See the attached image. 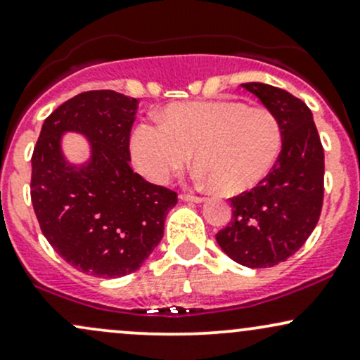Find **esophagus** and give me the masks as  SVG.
Here are the masks:
<instances>
[{"instance_id":"1","label":"esophagus","mask_w":360,"mask_h":360,"mask_svg":"<svg viewBox=\"0 0 360 360\" xmlns=\"http://www.w3.org/2000/svg\"><path fill=\"white\" fill-rule=\"evenodd\" d=\"M181 200H192V202H202L204 197L200 195H194V194H180Z\"/></svg>"}]
</instances>
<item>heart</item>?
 <instances>
[{"label": "heart", "mask_w": 360, "mask_h": 360, "mask_svg": "<svg viewBox=\"0 0 360 360\" xmlns=\"http://www.w3.org/2000/svg\"><path fill=\"white\" fill-rule=\"evenodd\" d=\"M283 142L280 120L262 106L238 101L173 104L163 122L142 123L132 135L135 166L165 181L191 161L223 194H240L264 179Z\"/></svg>", "instance_id": "b5f03b06"}]
</instances>
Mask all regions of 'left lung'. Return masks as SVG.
I'll return each instance as SVG.
<instances>
[{
	"label": "left lung",
	"mask_w": 360,
	"mask_h": 360,
	"mask_svg": "<svg viewBox=\"0 0 360 360\" xmlns=\"http://www.w3.org/2000/svg\"><path fill=\"white\" fill-rule=\"evenodd\" d=\"M276 115L281 153L252 191L231 197L233 216L216 240L228 257L247 268H271L304 245L321 214L324 150L307 104L268 84H242Z\"/></svg>",
	"instance_id": "left-lung-1"
}]
</instances>
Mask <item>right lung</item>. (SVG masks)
I'll use <instances>...</instances> for the list:
<instances>
[{"label":"right lung","instance_id":"obj_1","mask_svg":"<svg viewBox=\"0 0 360 360\" xmlns=\"http://www.w3.org/2000/svg\"><path fill=\"white\" fill-rule=\"evenodd\" d=\"M139 101L117 91H87L44 120L32 154L30 199L41 231L79 271L120 278L137 271L163 238L176 192L149 184L130 168V130ZM84 133L87 165L60 153V135Z\"/></svg>","mask_w":360,"mask_h":360}]
</instances>
